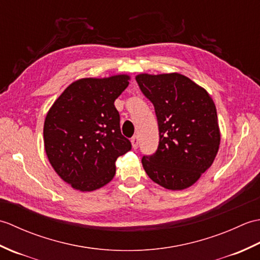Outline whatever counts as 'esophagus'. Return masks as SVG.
<instances>
[{"instance_id":"1","label":"esophagus","mask_w":260,"mask_h":260,"mask_svg":"<svg viewBox=\"0 0 260 260\" xmlns=\"http://www.w3.org/2000/svg\"><path fill=\"white\" fill-rule=\"evenodd\" d=\"M131 142H132V146H133L134 150H136V148L139 147V137H137V136L132 137Z\"/></svg>"}]
</instances>
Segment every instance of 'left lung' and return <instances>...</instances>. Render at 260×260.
<instances>
[{"instance_id": "obj_1", "label": "left lung", "mask_w": 260, "mask_h": 260, "mask_svg": "<svg viewBox=\"0 0 260 260\" xmlns=\"http://www.w3.org/2000/svg\"><path fill=\"white\" fill-rule=\"evenodd\" d=\"M136 81L154 105L159 132L157 150L143 156V168L165 189L184 190L211 167L218 153L215 105L204 88L178 73L140 74Z\"/></svg>"}]
</instances>
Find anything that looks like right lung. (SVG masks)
Returning a JSON list of instances; mask_svg holds the SVG:
<instances>
[{"label":"right lung","mask_w":260,"mask_h":260,"mask_svg":"<svg viewBox=\"0 0 260 260\" xmlns=\"http://www.w3.org/2000/svg\"><path fill=\"white\" fill-rule=\"evenodd\" d=\"M129 80L128 75L81 78L49 109L43 126L47 156L75 190L90 192L106 185L115 175L116 159L132 148L121 135L114 105Z\"/></svg>","instance_id":"1"}]
</instances>
